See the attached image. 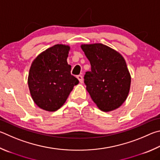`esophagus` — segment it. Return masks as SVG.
<instances>
[{"instance_id":"esophagus-1","label":"esophagus","mask_w":160,"mask_h":160,"mask_svg":"<svg viewBox=\"0 0 160 160\" xmlns=\"http://www.w3.org/2000/svg\"><path fill=\"white\" fill-rule=\"evenodd\" d=\"M77 78H78V80H79L80 82L82 83V82H83V77H82V75H77Z\"/></svg>"}]
</instances>
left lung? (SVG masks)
<instances>
[{
  "label": "left lung",
  "mask_w": 160,
  "mask_h": 160,
  "mask_svg": "<svg viewBox=\"0 0 160 160\" xmlns=\"http://www.w3.org/2000/svg\"><path fill=\"white\" fill-rule=\"evenodd\" d=\"M81 48L91 64L84 82L92 100L103 111L119 108L128 96L131 84L124 58L101 43L82 45Z\"/></svg>",
  "instance_id": "obj_1"
}]
</instances>
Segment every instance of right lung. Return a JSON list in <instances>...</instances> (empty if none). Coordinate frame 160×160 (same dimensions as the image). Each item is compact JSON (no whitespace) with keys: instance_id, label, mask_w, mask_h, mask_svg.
<instances>
[{"instance_id":"add662e5","label":"right lung","mask_w":160,"mask_h":160,"mask_svg":"<svg viewBox=\"0 0 160 160\" xmlns=\"http://www.w3.org/2000/svg\"><path fill=\"white\" fill-rule=\"evenodd\" d=\"M69 49L54 45L39 54L31 64L28 78L31 95L36 105L47 111L59 109L79 82L71 74V66L66 61Z\"/></svg>"}]
</instances>
